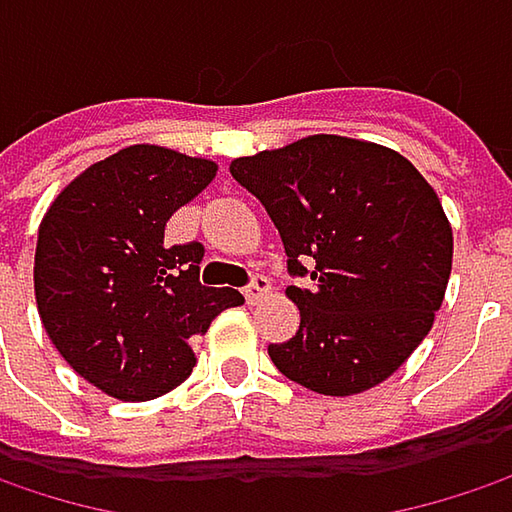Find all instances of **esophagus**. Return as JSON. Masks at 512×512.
I'll return each instance as SVG.
<instances>
[{"label":"esophagus","mask_w":512,"mask_h":512,"mask_svg":"<svg viewBox=\"0 0 512 512\" xmlns=\"http://www.w3.org/2000/svg\"><path fill=\"white\" fill-rule=\"evenodd\" d=\"M269 290H272V284H269V278H266V275H252V281L246 284L243 296H246V302H249V305H257L260 299H266V296H269Z\"/></svg>","instance_id":"1"}]
</instances>
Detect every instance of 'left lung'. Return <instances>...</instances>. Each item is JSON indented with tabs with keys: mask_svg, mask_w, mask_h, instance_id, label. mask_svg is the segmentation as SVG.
<instances>
[{
	"mask_svg": "<svg viewBox=\"0 0 512 512\" xmlns=\"http://www.w3.org/2000/svg\"><path fill=\"white\" fill-rule=\"evenodd\" d=\"M275 222L299 329L269 344L293 382L350 397L388 379L433 329L451 278L454 234L439 195L397 151L308 136L231 162Z\"/></svg>",
	"mask_w": 512,
	"mask_h": 512,
	"instance_id": "left-lung-1",
	"label": "left lung"
}]
</instances>
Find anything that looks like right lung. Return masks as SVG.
I'll list each match as a JSON object with an SVG mask.
<instances>
[{
  "mask_svg": "<svg viewBox=\"0 0 512 512\" xmlns=\"http://www.w3.org/2000/svg\"><path fill=\"white\" fill-rule=\"evenodd\" d=\"M216 177V162L130 145L70 180L35 249V299L61 358L118 400H154L195 367L189 338L243 302L204 287L201 243L168 246L165 222Z\"/></svg>",
  "mask_w": 512,
  "mask_h": 512,
  "instance_id": "add662e5",
  "label": "right lung"
}]
</instances>
